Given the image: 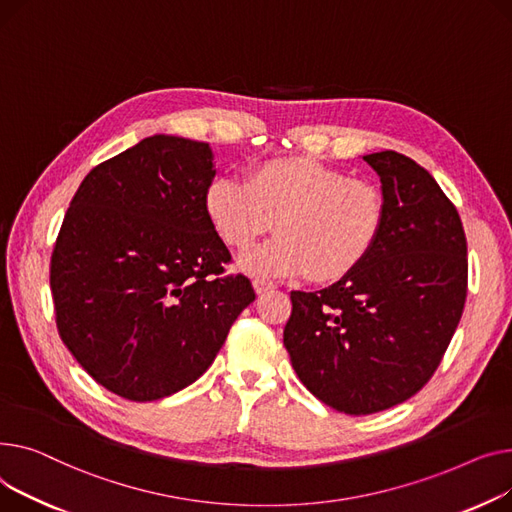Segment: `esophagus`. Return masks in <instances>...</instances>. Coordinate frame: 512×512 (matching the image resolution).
Wrapping results in <instances>:
<instances>
[{"instance_id":"esophagus-1","label":"esophagus","mask_w":512,"mask_h":512,"mask_svg":"<svg viewBox=\"0 0 512 512\" xmlns=\"http://www.w3.org/2000/svg\"><path fill=\"white\" fill-rule=\"evenodd\" d=\"M275 289V285L273 283H268V281H260V279H256L254 281V291L258 293V295H262V293H268V291H273Z\"/></svg>"}]
</instances>
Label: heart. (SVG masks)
<instances>
[{"mask_svg": "<svg viewBox=\"0 0 512 512\" xmlns=\"http://www.w3.org/2000/svg\"><path fill=\"white\" fill-rule=\"evenodd\" d=\"M202 206L210 227L233 250L277 237L239 260L254 277H304L337 283L362 266L386 229V198L364 179L312 157H277L250 167L246 182L215 177Z\"/></svg>", "mask_w": 512, "mask_h": 512, "instance_id": "heart-1", "label": "heart"}]
</instances>
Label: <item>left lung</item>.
I'll list each match as a JSON object with an SVG mask.
<instances>
[{
  "label": "left lung",
  "instance_id": "obj_1",
  "mask_svg": "<svg viewBox=\"0 0 512 512\" xmlns=\"http://www.w3.org/2000/svg\"><path fill=\"white\" fill-rule=\"evenodd\" d=\"M386 229L355 273L291 291L283 343L299 380L328 407L370 415L422 390L440 366L467 297V239L455 204L413 159L382 150Z\"/></svg>",
  "mask_w": 512,
  "mask_h": 512
}]
</instances>
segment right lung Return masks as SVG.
Wrapping results in <instances>:
<instances>
[{"label":"right lung","instance_id":"right-lung-1","mask_svg":"<svg viewBox=\"0 0 512 512\" xmlns=\"http://www.w3.org/2000/svg\"><path fill=\"white\" fill-rule=\"evenodd\" d=\"M206 142L150 136L82 179L59 227L49 283L59 337L101 386L157 401L215 362L254 299L210 227Z\"/></svg>","mask_w":512,"mask_h":512}]
</instances>
